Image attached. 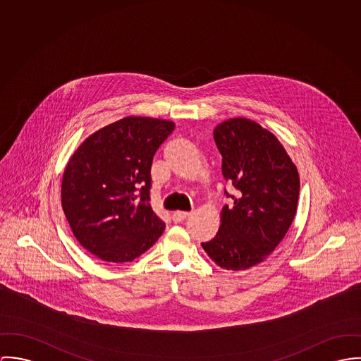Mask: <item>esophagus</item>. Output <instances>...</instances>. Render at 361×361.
Segmentation results:
<instances>
[{
  "mask_svg": "<svg viewBox=\"0 0 361 361\" xmlns=\"http://www.w3.org/2000/svg\"><path fill=\"white\" fill-rule=\"evenodd\" d=\"M190 216V213L188 212H180V210H177V212H174L173 213V221H176V223H181L183 220H185L187 217Z\"/></svg>",
  "mask_w": 361,
  "mask_h": 361,
  "instance_id": "esophagus-1",
  "label": "esophagus"
}]
</instances>
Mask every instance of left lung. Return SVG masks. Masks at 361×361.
<instances>
[{"label":"left lung","instance_id":"obj_1","mask_svg":"<svg viewBox=\"0 0 361 361\" xmlns=\"http://www.w3.org/2000/svg\"><path fill=\"white\" fill-rule=\"evenodd\" d=\"M213 137L223 158V177L237 194L226 191L233 203L223 206L216 237L202 247L224 270H247L277 247L293 221L298 169L277 137L256 121L228 119L214 128Z\"/></svg>","mask_w":361,"mask_h":361}]
</instances>
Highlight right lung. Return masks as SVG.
Listing matches in <instances>:
<instances>
[{
	"instance_id": "right-lung-1",
	"label": "right lung",
	"mask_w": 361,
	"mask_h": 361,
	"mask_svg": "<svg viewBox=\"0 0 361 361\" xmlns=\"http://www.w3.org/2000/svg\"><path fill=\"white\" fill-rule=\"evenodd\" d=\"M174 123L127 116L91 134L68 161L62 209L81 246L111 263L133 262L164 231L149 203L151 166Z\"/></svg>"
}]
</instances>
